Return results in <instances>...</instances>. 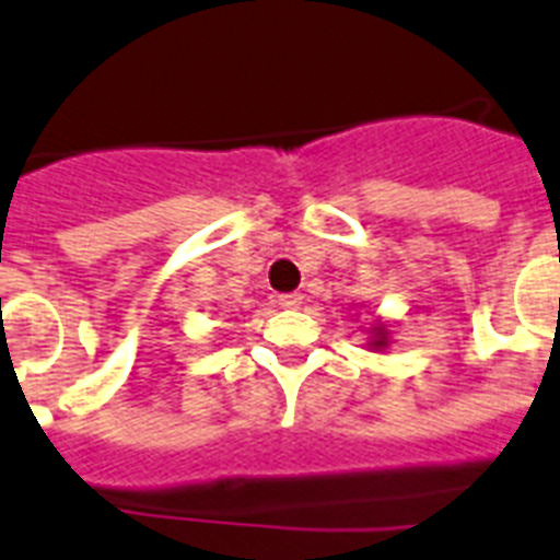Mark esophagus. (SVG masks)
I'll return each mask as SVG.
<instances>
[{
	"mask_svg": "<svg viewBox=\"0 0 560 560\" xmlns=\"http://www.w3.org/2000/svg\"><path fill=\"white\" fill-rule=\"evenodd\" d=\"M276 302H279L281 307H290V311H293V307H299V304H302V295H299V293H281Z\"/></svg>",
	"mask_w": 560,
	"mask_h": 560,
	"instance_id": "esophagus-1",
	"label": "esophagus"
}]
</instances>
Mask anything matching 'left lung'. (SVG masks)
<instances>
[{"instance_id": "8db88e82", "label": "left lung", "mask_w": 560, "mask_h": 560, "mask_svg": "<svg viewBox=\"0 0 560 560\" xmlns=\"http://www.w3.org/2000/svg\"><path fill=\"white\" fill-rule=\"evenodd\" d=\"M374 348H385L388 345V334H385V327H376V336H374Z\"/></svg>"}]
</instances>
